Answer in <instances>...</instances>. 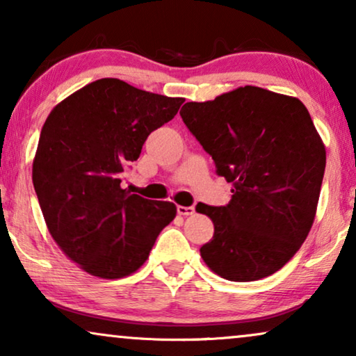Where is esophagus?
<instances>
[{
  "label": "esophagus",
  "instance_id": "esophagus-1",
  "mask_svg": "<svg viewBox=\"0 0 356 356\" xmlns=\"http://www.w3.org/2000/svg\"><path fill=\"white\" fill-rule=\"evenodd\" d=\"M194 211H196V209H194V206H188V207L178 206L177 207V212L179 213V216H193Z\"/></svg>",
  "mask_w": 356,
  "mask_h": 356
}]
</instances>
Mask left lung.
Here are the masks:
<instances>
[{"mask_svg":"<svg viewBox=\"0 0 356 356\" xmlns=\"http://www.w3.org/2000/svg\"><path fill=\"white\" fill-rule=\"evenodd\" d=\"M179 115L233 184L227 206H196L213 222L204 262L232 282L274 274L308 236L323 184L325 149L308 110L295 97L245 86L188 102Z\"/></svg>","mask_w":356,"mask_h":356,"instance_id":"obj_1","label":"left lung"}]
</instances>
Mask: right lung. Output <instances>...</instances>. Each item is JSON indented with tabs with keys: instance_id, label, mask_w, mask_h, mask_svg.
I'll list each match as a JSON object with an SVG mask.
<instances>
[{
	"instance_id": "obj_1",
	"label": "right lung",
	"mask_w": 356,
	"mask_h": 356,
	"mask_svg": "<svg viewBox=\"0 0 356 356\" xmlns=\"http://www.w3.org/2000/svg\"><path fill=\"white\" fill-rule=\"evenodd\" d=\"M183 102L105 77L48 115L33 159V188L53 240L89 274H133L177 216L173 202L129 194L121 181L147 136L173 120Z\"/></svg>"
}]
</instances>
